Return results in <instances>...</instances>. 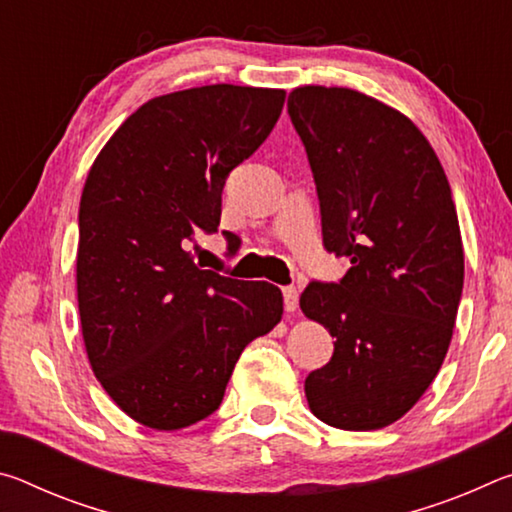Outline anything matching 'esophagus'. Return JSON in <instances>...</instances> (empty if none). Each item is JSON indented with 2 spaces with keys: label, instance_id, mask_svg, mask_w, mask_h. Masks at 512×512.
<instances>
[{
  "label": "esophagus",
  "instance_id": "esophagus-1",
  "mask_svg": "<svg viewBox=\"0 0 512 512\" xmlns=\"http://www.w3.org/2000/svg\"><path fill=\"white\" fill-rule=\"evenodd\" d=\"M282 293H284V309H287V311H296L298 298H300L298 289H296V287H284Z\"/></svg>",
  "mask_w": 512,
  "mask_h": 512
}]
</instances>
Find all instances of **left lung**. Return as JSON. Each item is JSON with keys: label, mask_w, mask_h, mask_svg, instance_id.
Masks as SVG:
<instances>
[{"label": "left lung", "mask_w": 512, "mask_h": 512, "mask_svg": "<svg viewBox=\"0 0 512 512\" xmlns=\"http://www.w3.org/2000/svg\"><path fill=\"white\" fill-rule=\"evenodd\" d=\"M320 203L323 246L348 257L339 282L311 280L300 309L334 336L309 372L311 413L329 427L381 429L436 379L463 293V244L447 176L418 126L348 88L289 94Z\"/></svg>", "instance_id": "left-lung-1"}]
</instances>
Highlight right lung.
<instances>
[{"label":"right lung","instance_id":"1","mask_svg":"<svg viewBox=\"0 0 512 512\" xmlns=\"http://www.w3.org/2000/svg\"><path fill=\"white\" fill-rule=\"evenodd\" d=\"M284 90L203 85L146 101L103 146L79 210L76 291L94 375L144 427L183 429L221 406L282 291L194 264L219 230L230 171L271 135ZM232 248L237 237L223 232Z\"/></svg>","mask_w":512,"mask_h":512}]
</instances>
